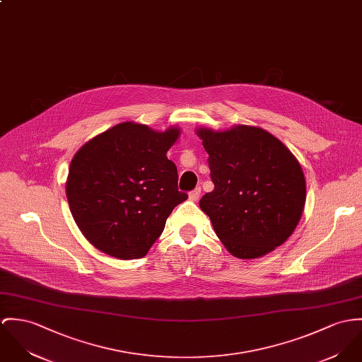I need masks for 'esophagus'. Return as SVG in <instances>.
<instances>
[{
	"label": "esophagus",
	"mask_w": 362,
	"mask_h": 362,
	"mask_svg": "<svg viewBox=\"0 0 362 362\" xmlns=\"http://www.w3.org/2000/svg\"><path fill=\"white\" fill-rule=\"evenodd\" d=\"M200 195H202V189L197 188V189H194V191L189 194V199H191L192 202H197Z\"/></svg>",
	"instance_id": "obj_1"
}]
</instances>
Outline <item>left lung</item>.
Returning a JSON list of instances; mask_svg holds the SVG:
<instances>
[{
  "label": "left lung",
  "mask_w": 362,
  "mask_h": 362,
  "mask_svg": "<svg viewBox=\"0 0 362 362\" xmlns=\"http://www.w3.org/2000/svg\"><path fill=\"white\" fill-rule=\"evenodd\" d=\"M197 135L209 153L214 184L199 206L227 250L252 260L285 243L305 204V178L296 156L256 126L199 127Z\"/></svg>",
  "instance_id": "8db88e82"
}]
</instances>
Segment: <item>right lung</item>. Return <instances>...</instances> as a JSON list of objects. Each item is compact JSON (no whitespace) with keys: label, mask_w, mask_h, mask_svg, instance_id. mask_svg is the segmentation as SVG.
Wrapping results in <instances>:
<instances>
[{"label":"right lung","mask_w":362,"mask_h":362,"mask_svg":"<svg viewBox=\"0 0 362 362\" xmlns=\"http://www.w3.org/2000/svg\"><path fill=\"white\" fill-rule=\"evenodd\" d=\"M180 135L177 126L156 132L124 122L76 152L66 197L77 227L98 250L120 260L144 257L173 209L188 199L165 156Z\"/></svg>","instance_id":"add662e5"}]
</instances>
